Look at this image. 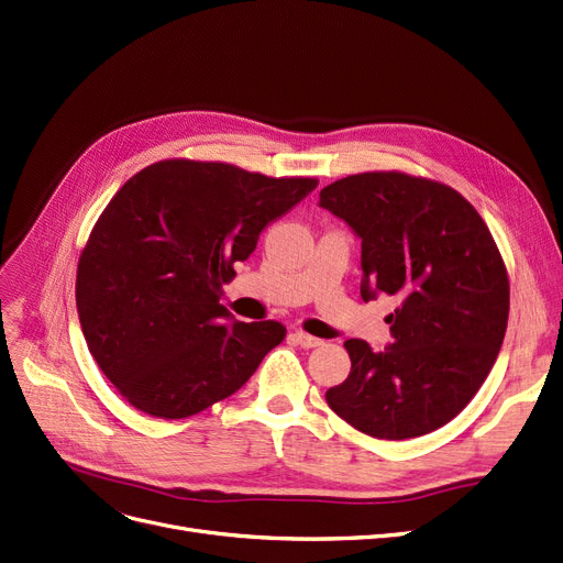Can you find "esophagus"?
I'll list each match as a JSON object with an SVG mask.
<instances>
[{"instance_id":"esophagus-1","label":"esophagus","mask_w":563,"mask_h":563,"mask_svg":"<svg viewBox=\"0 0 563 563\" xmlns=\"http://www.w3.org/2000/svg\"><path fill=\"white\" fill-rule=\"evenodd\" d=\"M291 338H295L301 347H306V350H310V347H320L322 345V340L320 338H314V335H310V333H306V331H295L291 333Z\"/></svg>"}]
</instances>
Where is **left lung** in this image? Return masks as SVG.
<instances>
[{
    "label": "left lung",
    "instance_id": "8db88e82",
    "mask_svg": "<svg viewBox=\"0 0 563 563\" xmlns=\"http://www.w3.org/2000/svg\"><path fill=\"white\" fill-rule=\"evenodd\" d=\"M320 207L361 236V297L402 301L386 317L394 345L345 342L352 371L327 390L329 407L394 442L446 426L493 371L508 324V274L490 230L455 188L398 169L338 179Z\"/></svg>",
    "mask_w": 563,
    "mask_h": 563
}]
</instances>
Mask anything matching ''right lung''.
Here are the masks:
<instances>
[{
  "instance_id": "add662e5",
  "label": "right lung",
  "mask_w": 563,
  "mask_h": 563,
  "mask_svg": "<svg viewBox=\"0 0 563 563\" xmlns=\"http://www.w3.org/2000/svg\"><path fill=\"white\" fill-rule=\"evenodd\" d=\"M317 186L221 161L167 158L117 190L78 262L87 347L119 396L156 419L225 400L280 345V322H232L218 303L260 232Z\"/></svg>"
}]
</instances>
